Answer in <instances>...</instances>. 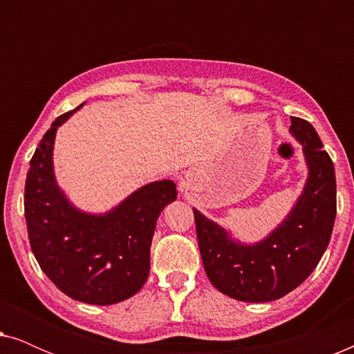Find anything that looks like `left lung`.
Returning <instances> with one entry per match:
<instances>
[{"mask_svg": "<svg viewBox=\"0 0 354 354\" xmlns=\"http://www.w3.org/2000/svg\"><path fill=\"white\" fill-rule=\"evenodd\" d=\"M290 132L301 143L309 174L297 205L272 234L254 245L240 243L193 209L207 279L240 301L266 303L285 297L316 269L330 241L337 214L333 162L308 120L292 118Z\"/></svg>", "mask_w": 354, "mask_h": 354, "instance_id": "1", "label": "left lung"}]
</instances>
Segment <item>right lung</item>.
Instances as JSON below:
<instances>
[{"label":"right lung","instance_id":"right-lung-1","mask_svg":"<svg viewBox=\"0 0 354 354\" xmlns=\"http://www.w3.org/2000/svg\"><path fill=\"white\" fill-rule=\"evenodd\" d=\"M62 114L43 135L27 172L24 209L33 254L48 279L77 301L114 304L140 292L149 274V248L161 211L177 198L176 183H148L106 214L74 207L56 185V130L77 109Z\"/></svg>","mask_w":354,"mask_h":354}]
</instances>
